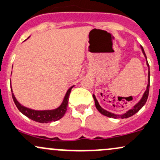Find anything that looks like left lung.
<instances>
[{"label": "left lung", "mask_w": 160, "mask_h": 160, "mask_svg": "<svg viewBox=\"0 0 160 160\" xmlns=\"http://www.w3.org/2000/svg\"><path fill=\"white\" fill-rule=\"evenodd\" d=\"M141 49H142V53H143L144 57H145V58L147 59V64L148 67H149V71H148V84H147V90H146V91L144 92V93H143V95H142V98H141V100H139V101L136 104V105L134 106V107H132V109H130V110L127 111V112L122 114V115H117V114L112 113V112H108V111H107V110H104V109H102V107L100 106V104H99V102H98V101H97V99H96L95 95L93 94V97L94 101H95L96 107H97V110H98L99 112H100V113L102 114V115L106 116V117H112V118H114V119L128 118V117H132V115H134L135 113H137L138 111L140 110V109L142 108V107H143L144 105H145L146 102H147V100L148 96H149V83H150V72H149V63H148V61H147V56H146V53H145V52H144V50H143V48H142V46H141Z\"/></svg>", "instance_id": "obj_1"}]
</instances>
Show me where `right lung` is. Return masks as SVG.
<instances>
[{
    "label": "right lung",
    "mask_w": 160,
    "mask_h": 160,
    "mask_svg": "<svg viewBox=\"0 0 160 160\" xmlns=\"http://www.w3.org/2000/svg\"><path fill=\"white\" fill-rule=\"evenodd\" d=\"M73 87H71L67 91L66 95H65L64 98H63V102L60 104V106L54 110H34L32 109H29L28 107H23L21 105L19 102L15 98L14 95H13L12 89H11V92H12V98L14 102L15 105L18 107L20 112H21L24 116L28 117L31 120L36 121V122H41V123H48V122H54L64 116L65 112H67V105H68V100H69V96H70V91H71L72 88Z\"/></svg>",
    "instance_id": "obj_1"
}]
</instances>
